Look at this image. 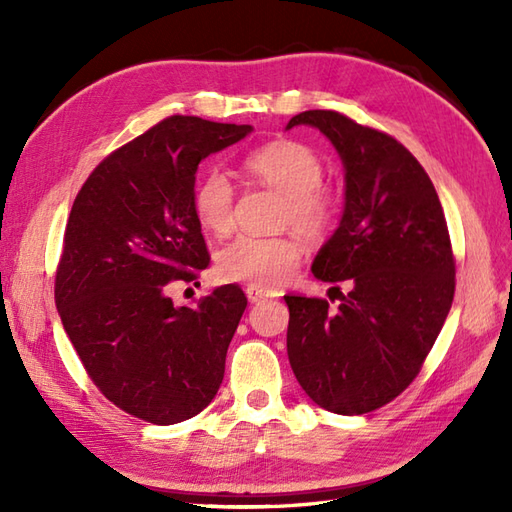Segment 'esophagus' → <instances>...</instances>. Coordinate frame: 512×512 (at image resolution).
I'll return each mask as SVG.
<instances>
[{
    "label": "esophagus",
    "mask_w": 512,
    "mask_h": 512,
    "mask_svg": "<svg viewBox=\"0 0 512 512\" xmlns=\"http://www.w3.org/2000/svg\"><path fill=\"white\" fill-rule=\"evenodd\" d=\"M246 297H248V301H250V303H257V301H264V299L273 297V295H270V292H268V290H264V288L248 286V288H246Z\"/></svg>",
    "instance_id": "esophagus-1"
}]
</instances>
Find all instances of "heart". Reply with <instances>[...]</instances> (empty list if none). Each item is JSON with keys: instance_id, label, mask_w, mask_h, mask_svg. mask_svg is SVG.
Segmentation results:
<instances>
[{"instance_id": "heart-1", "label": "heart", "mask_w": 512, "mask_h": 512, "mask_svg": "<svg viewBox=\"0 0 512 512\" xmlns=\"http://www.w3.org/2000/svg\"><path fill=\"white\" fill-rule=\"evenodd\" d=\"M253 180L281 193V228H295L308 239L328 237L341 217V193L323 182V160L297 140H275L244 158ZM195 220L206 233L228 235L235 226V187L220 169H209L195 180L191 193ZM303 246L297 235H242L217 250L215 273L224 281H242L257 288H277L295 275Z\"/></svg>"}]
</instances>
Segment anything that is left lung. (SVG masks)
<instances>
[{
  "label": "left lung",
  "instance_id": "obj_1",
  "mask_svg": "<svg viewBox=\"0 0 512 512\" xmlns=\"http://www.w3.org/2000/svg\"><path fill=\"white\" fill-rule=\"evenodd\" d=\"M295 125L321 129L343 158V220L312 273L350 292L336 310L284 297L290 367L319 407L361 416L400 396L438 339L455 292L449 226L427 171L394 136L334 110L301 112Z\"/></svg>",
  "mask_w": 512,
  "mask_h": 512
}]
</instances>
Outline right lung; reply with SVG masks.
Wrapping results in <instances>:
<instances>
[{"label": "right lung", "mask_w": 512, "mask_h": 512, "mask_svg": "<svg viewBox=\"0 0 512 512\" xmlns=\"http://www.w3.org/2000/svg\"><path fill=\"white\" fill-rule=\"evenodd\" d=\"M250 129L167 116L105 156L76 193L54 303L90 380L129 416L189 420L222 385L244 290L215 288L195 308H176L167 290L211 262L191 209L200 160Z\"/></svg>", "instance_id": "obj_1"}]
</instances>
